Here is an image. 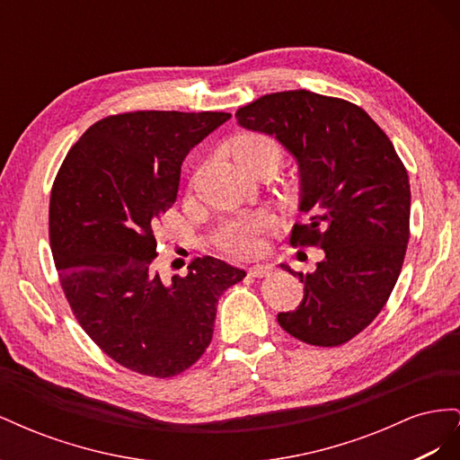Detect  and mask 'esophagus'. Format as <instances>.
I'll return each instance as SVG.
<instances>
[{
  "label": "esophagus",
  "mask_w": 460,
  "mask_h": 460,
  "mask_svg": "<svg viewBox=\"0 0 460 460\" xmlns=\"http://www.w3.org/2000/svg\"><path fill=\"white\" fill-rule=\"evenodd\" d=\"M272 272H274L272 264H253V267L249 269V276H253V278H264Z\"/></svg>",
  "instance_id": "obj_1"
}]
</instances>
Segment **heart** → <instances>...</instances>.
<instances>
[{"instance_id":"obj_1","label":"heart","mask_w":460,"mask_h":460,"mask_svg":"<svg viewBox=\"0 0 460 460\" xmlns=\"http://www.w3.org/2000/svg\"><path fill=\"white\" fill-rule=\"evenodd\" d=\"M234 157L243 169L255 163H269L276 166L278 159H280V147L270 136L242 134L234 140ZM272 222V215L264 211L230 218L222 222L217 230L215 242L232 255L252 257L261 252V234L267 232Z\"/></svg>"}]
</instances>
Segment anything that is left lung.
I'll return each mask as SVG.
<instances>
[{
  "instance_id": "8db88e82",
  "label": "left lung",
  "mask_w": 460,
  "mask_h": 460,
  "mask_svg": "<svg viewBox=\"0 0 460 460\" xmlns=\"http://www.w3.org/2000/svg\"><path fill=\"white\" fill-rule=\"evenodd\" d=\"M242 128L276 137L297 163L294 245H318L314 272H296L305 296L278 314L291 336L318 347L355 338L378 316L409 243L411 184L394 144L363 109L309 90L262 95L235 113Z\"/></svg>"
}]
</instances>
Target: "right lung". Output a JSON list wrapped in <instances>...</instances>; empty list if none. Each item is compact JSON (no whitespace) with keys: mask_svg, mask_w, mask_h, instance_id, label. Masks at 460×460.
Returning a JSON list of instances; mask_svg holds the SVG:
<instances>
[{"mask_svg":"<svg viewBox=\"0 0 460 460\" xmlns=\"http://www.w3.org/2000/svg\"><path fill=\"white\" fill-rule=\"evenodd\" d=\"M230 113L136 111L97 120L53 182L49 245L65 297L115 363L153 378L190 368L211 343L217 303L245 270L191 261L166 284L155 269L163 213L180 166Z\"/></svg>","mask_w":460,"mask_h":460,"instance_id":"right-lung-1","label":"right lung"}]
</instances>
